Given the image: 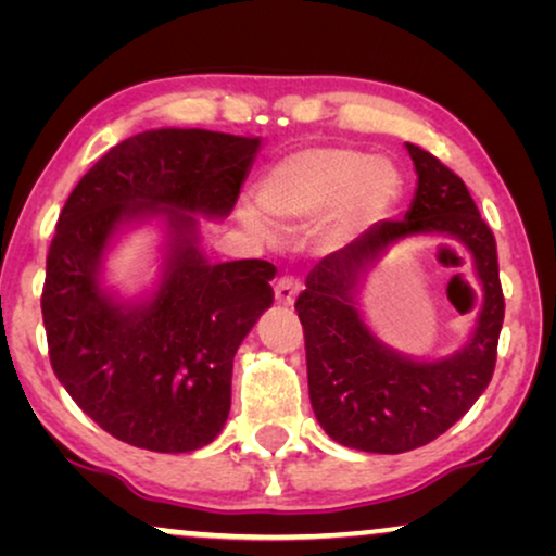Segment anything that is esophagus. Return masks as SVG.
Returning a JSON list of instances; mask_svg holds the SVG:
<instances>
[{
    "instance_id": "1",
    "label": "esophagus",
    "mask_w": 556,
    "mask_h": 556,
    "mask_svg": "<svg viewBox=\"0 0 556 556\" xmlns=\"http://www.w3.org/2000/svg\"><path fill=\"white\" fill-rule=\"evenodd\" d=\"M301 291V280L293 278V276H283L278 278L276 283V301L283 303V306H291L295 301V295Z\"/></svg>"
}]
</instances>
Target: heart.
<instances>
[{"mask_svg": "<svg viewBox=\"0 0 556 556\" xmlns=\"http://www.w3.org/2000/svg\"><path fill=\"white\" fill-rule=\"evenodd\" d=\"M400 187L397 172L364 151L316 147L286 156L265 174L257 189L261 204L286 223H308L337 211L329 227L331 240H344L387 210ZM248 225L270 238L261 217L245 215Z\"/></svg>", "mask_w": 556, "mask_h": 556, "instance_id": "1", "label": "heart"}]
</instances>
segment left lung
Wrapping results in <instances>:
<instances>
[{"instance_id":"obj_1","label":"left lung","mask_w":556,"mask_h":556,"mask_svg":"<svg viewBox=\"0 0 556 556\" xmlns=\"http://www.w3.org/2000/svg\"><path fill=\"white\" fill-rule=\"evenodd\" d=\"M417 189L405 219H382L326 255L295 301L303 324L308 397L326 435L364 453H407L460 420L493 377L504 291L496 240L458 174L407 143ZM435 233L469 250L484 301L469 344L443 361H413L382 345L355 308V291L394 241Z\"/></svg>"}]
</instances>
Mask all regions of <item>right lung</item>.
I'll return each instance as SVG.
<instances>
[{
	"mask_svg": "<svg viewBox=\"0 0 556 556\" xmlns=\"http://www.w3.org/2000/svg\"><path fill=\"white\" fill-rule=\"evenodd\" d=\"M261 139L156 128L98 159L50 242L42 321L60 384L113 438L154 453L212 443L230 413L232 359L273 303L268 261L207 263L197 217H227ZM167 219V257L147 302L121 304L100 265L124 224Z\"/></svg>",
	"mask_w": 556,
	"mask_h": 556,
	"instance_id": "obj_1",
	"label": "right lung"
}]
</instances>
